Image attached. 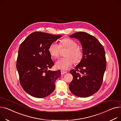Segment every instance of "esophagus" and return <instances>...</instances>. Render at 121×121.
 I'll return each mask as SVG.
<instances>
[{
    "instance_id": "1",
    "label": "esophagus",
    "mask_w": 121,
    "mask_h": 121,
    "mask_svg": "<svg viewBox=\"0 0 121 121\" xmlns=\"http://www.w3.org/2000/svg\"><path fill=\"white\" fill-rule=\"evenodd\" d=\"M61 74H62V75H63V74H64L67 73V71H64V70H61Z\"/></svg>"
}]
</instances>
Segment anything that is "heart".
Wrapping results in <instances>:
<instances>
[{"mask_svg":"<svg viewBox=\"0 0 121 121\" xmlns=\"http://www.w3.org/2000/svg\"><path fill=\"white\" fill-rule=\"evenodd\" d=\"M78 46L77 43L74 40L70 38H65L62 40L60 45L56 42L51 43L48 49V52L53 58L58 57L61 48L68 49L65 54L66 57L61 58L56 62V67L66 70L71 67L73 61L76 63L81 61L83 58V52Z\"/></svg>","mask_w":121,"mask_h":121,"instance_id":"b5f03b06","label":"heart"}]
</instances>
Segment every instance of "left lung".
Wrapping results in <instances>:
<instances>
[{
  "mask_svg": "<svg viewBox=\"0 0 121 121\" xmlns=\"http://www.w3.org/2000/svg\"><path fill=\"white\" fill-rule=\"evenodd\" d=\"M79 40L82 47L83 58L70 73L73 80L69 84L72 94L87 97L98 91L106 69L104 48L94 36L85 32H77L69 36Z\"/></svg>",
  "mask_w": 121,
  "mask_h": 121,
  "instance_id": "1",
  "label": "left lung"
}]
</instances>
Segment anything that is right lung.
Here are the masks:
<instances>
[{
    "label": "right lung",
    "instance_id": "obj_1",
    "mask_svg": "<svg viewBox=\"0 0 121 121\" xmlns=\"http://www.w3.org/2000/svg\"><path fill=\"white\" fill-rule=\"evenodd\" d=\"M62 37L35 31L21 44L17 68L20 84L27 93L33 97L44 98L55 89V82L61 75L59 69H49L54 65L48 52L50 44Z\"/></svg>",
    "mask_w": 121,
    "mask_h": 121
}]
</instances>
